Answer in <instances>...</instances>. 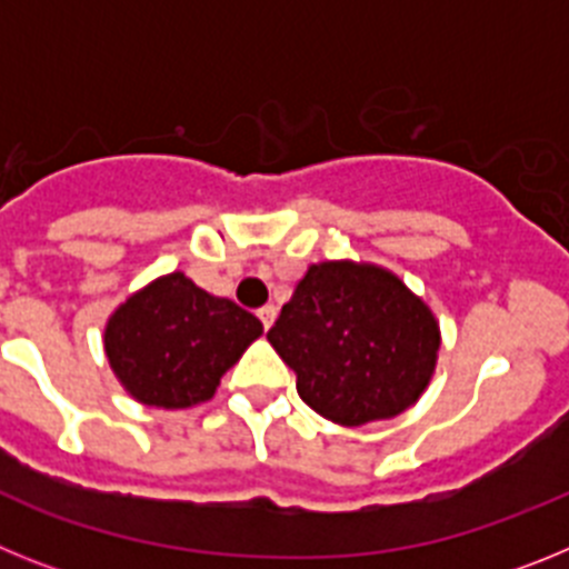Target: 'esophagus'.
<instances>
[{
  "mask_svg": "<svg viewBox=\"0 0 569 569\" xmlns=\"http://www.w3.org/2000/svg\"><path fill=\"white\" fill-rule=\"evenodd\" d=\"M276 316H279V308H276V305H264V308H259V319L264 328H270V325H273Z\"/></svg>",
  "mask_w": 569,
  "mask_h": 569,
  "instance_id": "esophagus-1",
  "label": "esophagus"
}]
</instances>
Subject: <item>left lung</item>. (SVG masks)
<instances>
[{
  "label": "left lung",
  "instance_id": "1",
  "mask_svg": "<svg viewBox=\"0 0 569 569\" xmlns=\"http://www.w3.org/2000/svg\"><path fill=\"white\" fill-rule=\"evenodd\" d=\"M268 341L301 401L341 427L405 413L439 365L441 328L421 296L376 261L310 264Z\"/></svg>",
  "mask_w": 569,
  "mask_h": 569
}]
</instances>
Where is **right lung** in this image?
Segmentation results:
<instances>
[{
    "instance_id": "right-lung-1",
    "label": "right lung",
    "mask_w": 569,
    "mask_h": 569,
    "mask_svg": "<svg viewBox=\"0 0 569 569\" xmlns=\"http://www.w3.org/2000/svg\"><path fill=\"white\" fill-rule=\"evenodd\" d=\"M261 333L253 313L173 270L130 293L104 321L102 341L130 399L188 410L213 399L222 376Z\"/></svg>"
}]
</instances>
